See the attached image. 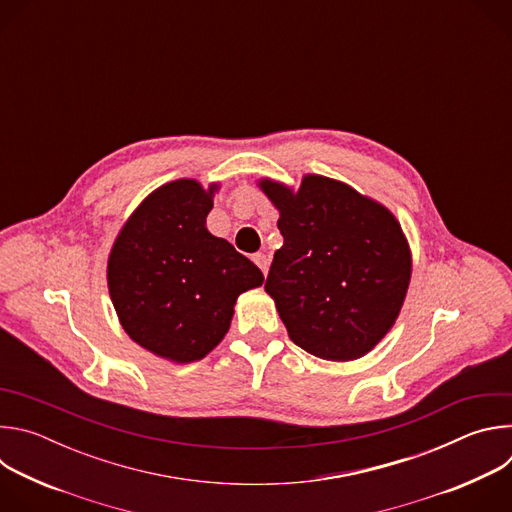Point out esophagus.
Here are the masks:
<instances>
[{
	"label": "esophagus",
	"instance_id": "obj_1",
	"mask_svg": "<svg viewBox=\"0 0 512 512\" xmlns=\"http://www.w3.org/2000/svg\"><path fill=\"white\" fill-rule=\"evenodd\" d=\"M253 261H255V265L263 271V275H267V269H269V257H267V255H263V253H257V255H253Z\"/></svg>",
	"mask_w": 512,
	"mask_h": 512
}]
</instances>
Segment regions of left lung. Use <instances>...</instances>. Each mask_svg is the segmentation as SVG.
Listing matches in <instances>:
<instances>
[{"instance_id": "left-lung-1", "label": "left lung", "mask_w": 512, "mask_h": 512, "mask_svg": "<svg viewBox=\"0 0 512 512\" xmlns=\"http://www.w3.org/2000/svg\"><path fill=\"white\" fill-rule=\"evenodd\" d=\"M283 237L265 291L294 340L326 360L367 354L395 324L411 277L395 216L350 186L306 176L298 192L263 180Z\"/></svg>"}]
</instances>
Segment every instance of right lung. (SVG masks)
<instances>
[{"mask_svg":"<svg viewBox=\"0 0 512 512\" xmlns=\"http://www.w3.org/2000/svg\"><path fill=\"white\" fill-rule=\"evenodd\" d=\"M212 190L176 180L141 202L119 233L107 267L109 294L125 332L158 356L192 362L231 326L259 267L204 227Z\"/></svg>","mask_w":512,"mask_h":512,"instance_id":"right-lung-1","label":"right lung"}]
</instances>
